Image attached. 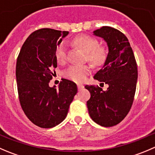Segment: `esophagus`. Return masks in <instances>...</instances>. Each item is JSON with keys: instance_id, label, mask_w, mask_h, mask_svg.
I'll use <instances>...</instances> for the list:
<instances>
[{"instance_id": "34e87169", "label": "esophagus", "mask_w": 155, "mask_h": 155, "mask_svg": "<svg viewBox=\"0 0 155 155\" xmlns=\"http://www.w3.org/2000/svg\"><path fill=\"white\" fill-rule=\"evenodd\" d=\"M78 89H82V88L84 87V85L81 84H78Z\"/></svg>"}]
</instances>
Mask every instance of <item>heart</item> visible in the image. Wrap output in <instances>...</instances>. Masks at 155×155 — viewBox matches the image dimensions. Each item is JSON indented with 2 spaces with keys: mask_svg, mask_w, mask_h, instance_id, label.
<instances>
[{
  "mask_svg": "<svg viewBox=\"0 0 155 155\" xmlns=\"http://www.w3.org/2000/svg\"><path fill=\"white\" fill-rule=\"evenodd\" d=\"M74 43L87 52V56L95 65H100L107 58V50L104 46H99L98 40L89 35L83 34L74 39ZM56 60L59 64H64L67 58V51L64 42L58 44L55 51ZM91 66L88 64H73L64 71V75L69 80L76 83L84 81L87 76L91 73Z\"/></svg>",
  "mask_w": 155,
  "mask_h": 155,
  "instance_id": "1",
  "label": "heart"
}]
</instances>
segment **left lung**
<instances>
[{"instance_id":"left-lung-1","label":"left lung","mask_w":155,"mask_h":155,"mask_svg":"<svg viewBox=\"0 0 155 155\" xmlns=\"http://www.w3.org/2000/svg\"><path fill=\"white\" fill-rule=\"evenodd\" d=\"M94 34L104 38L109 52L104 66L94 78L109 85L106 91L94 85H85L91 93L87 102L91 119L101 126L119 124L127 116L133 104L138 68L127 37L118 29L103 26Z\"/></svg>"}]
</instances>
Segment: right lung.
Wrapping results in <instances>:
<instances>
[{"instance_id": "obj_1", "label": "right lung", "mask_w": 155, "mask_h": 155, "mask_svg": "<svg viewBox=\"0 0 155 155\" xmlns=\"http://www.w3.org/2000/svg\"><path fill=\"white\" fill-rule=\"evenodd\" d=\"M68 31L49 28L38 29L23 43L16 65L19 101L33 124L52 128L66 118L69 106L78 92L76 84L61 79L58 88L48 84L57 67L56 48Z\"/></svg>"}]
</instances>
